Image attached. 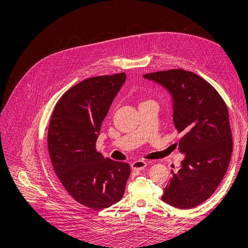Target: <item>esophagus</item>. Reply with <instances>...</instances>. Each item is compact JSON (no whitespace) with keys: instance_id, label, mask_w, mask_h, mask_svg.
Instances as JSON below:
<instances>
[{"instance_id":"esophagus-1","label":"esophagus","mask_w":248,"mask_h":248,"mask_svg":"<svg viewBox=\"0 0 248 248\" xmlns=\"http://www.w3.org/2000/svg\"><path fill=\"white\" fill-rule=\"evenodd\" d=\"M146 162L143 160H138V161H134L131 164V168L133 170H142L144 167H146Z\"/></svg>"}]
</instances>
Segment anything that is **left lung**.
I'll use <instances>...</instances> for the list:
<instances>
[{
	"mask_svg": "<svg viewBox=\"0 0 248 248\" xmlns=\"http://www.w3.org/2000/svg\"><path fill=\"white\" fill-rule=\"evenodd\" d=\"M161 84L174 100L173 123L183 134L179 150L185 154L178 172L163 189V202L179 209H192L208 200L226 174L232 139L226 102L199 75L171 69L143 75Z\"/></svg>",
	"mask_w": 248,
	"mask_h": 248,
	"instance_id": "left-lung-1",
	"label": "left lung"
}]
</instances>
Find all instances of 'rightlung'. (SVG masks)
<instances>
[{
    "instance_id": "right-lung-1",
    "label": "right lung",
    "mask_w": 248,
    "mask_h": 248,
    "mask_svg": "<svg viewBox=\"0 0 248 248\" xmlns=\"http://www.w3.org/2000/svg\"><path fill=\"white\" fill-rule=\"evenodd\" d=\"M125 78L122 72L78 83L58 100L49 122L53 170L67 193L93 210L118 202L130 174L127 163L104 158L96 149L102 122Z\"/></svg>"
}]
</instances>
